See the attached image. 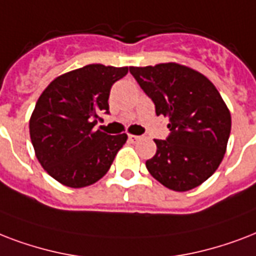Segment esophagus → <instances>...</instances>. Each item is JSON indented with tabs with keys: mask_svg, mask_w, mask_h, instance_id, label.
Masks as SVG:
<instances>
[{
	"mask_svg": "<svg viewBox=\"0 0 256 256\" xmlns=\"http://www.w3.org/2000/svg\"><path fill=\"white\" fill-rule=\"evenodd\" d=\"M140 136H138V134H130V136H128V140H130V142H138V140H140Z\"/></svg>",
	"mask_w": 256,
	"mask_h": 256,
	"instance_id": "obj_1",
	"label": "esophagus"
}]
</instances>
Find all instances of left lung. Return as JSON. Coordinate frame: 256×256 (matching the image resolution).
Here are the masks:
<instances>
[{"label":"left lung","instance_id":"left-lung-1","mask_svg":"<svg viewBox=\"0 0 256 256\" xmlns=\"http://www.w3.org/2000/svg\"><path fill=\"white\" fill-rule=\"evenodd\" d=\"M130 72L152 98L156 114L170 118L171 134L155 140L158 150L146 170L174 191L204 183L220 166L231 132L220 93L204 74L176 62L130 66Z\"/></svg>","mask_w":256,"mask_h":256}]
</instances>
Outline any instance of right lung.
I'll return each mask as SVG.
<instances>
[{"mask_svg": "<svg viewBox=\"0 0 256 256\" xmlns=\"http://www.w3.org/2000/svg\"><path fill=\"white\" fill-rule=\"evenodd\" d=\"M128 66L85 65L56 77L41 93L29 120L36 158L58 183L82 188L96 183L126 144V134L94 130L100 114H110L112 85Z\"/></svg>", "mask_w": 256, "mask_h": 256, "instance_id": "right-lung-1", "label": "right lung"}]
</instances>
